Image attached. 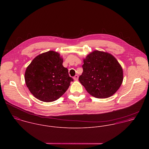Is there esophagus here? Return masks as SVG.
Returning a JSON list of instances; mask_svg holds the SVG:
<instances>
[{"label":"esophagus","mask_w":149,"mask_h":149,"mask_svg":"<svg viewBox=\"0 0 149 149\" xmlns=\"http://www.w3.org/2000/svg\"><path fill=\"white\" fill-rule=\"evenodd\" d=\"M73 79H74V80H76V81L78 80V79H79V75L76 74V75L73 77Z\"/></svg>","instance_id":"1"}]
</instances>
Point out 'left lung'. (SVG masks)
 <instances>
[{"label":"left lung","mask_w":149,"mask_h":149,"mask_svg":"<svg viewBox=\"0 0 149 149\" xmlns=\"http://www.w3.org/2000/svg\"><path fill=\"white\" fill-rule=\"evenodd\" d=\"M83 61V72L79 80L91 95L104 99L119 89L123 80V69L112 55L95 50Z\"/></svg>","instance_id":"8db88e82"}]
</instances>
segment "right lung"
<instances>
[{
    "instance_id": "obj_1",
    "label": "right lung",
    "mask_w": 149,
    "mask_h": 149,
    "mask_svg": "<svg viewBox=\"0 0 149 149\" xmlns=\"http://www.w3.org/2000/svg\"><path fill=\"white\" fill-rule=\"evenodd\" d=\"M63 63L60 54L52 50L33 59L26 68L24 80L34 97L44 102H52L64 95L73 79Z\"/></svg>"
}]
</instances>
